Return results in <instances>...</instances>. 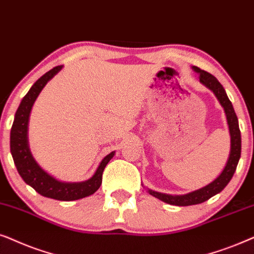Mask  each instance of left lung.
<instances>
[{
	"label": "left lung",
	"instance_id": "obj_1",
	"mask_svg": "<svg viewBox=\"0 0 254 254\" xmlns=\"http://www.w3.org/2000/svg\"><path fill=\"white\" fill-rule=\"evenodd\" d=\"M196 72L200 74V81L204 86H207L209 89H211L214 94L217 97L219 102L224 108L226 114V120H228L230 134H231V151H230L229 160L226 162V166L221 173V175L205 187L198 189L186 195H168L162 194V192H158L154 190H148V192L154 197L159 198V200L166 202L168 204L172 205H180V207H186V205H192L198 204L202 202L209 200L212 196L218 194L225 188V186L229 184L231 178L235 174L236 168H237L239 158H241V150H242V138H241V130H239L238 125V118L236 115L235 110H233L231 101L229 100L228 95H226L224 88L218 80L216 79L214 75L210 73L205 72V70L198 68V67H192Z\"/></svg>",
	"mask_w": 254,
	"mask_h": 254
}]
</instances>
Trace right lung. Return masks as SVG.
<instances>
[{
	"mask_svg": "<svg viewBox=\"0 0 254 254\" xmlns=\"http://www.w3.org/2000/svg\"><path fill=\"white\" fill-rule=\"evenodd\" d=\"M63 66H56L33 83L28 94L23 97L21 104L15 114L11 132H10V151H11L13 162L17 171L26 184L35 189L40 195L45 197L54 198L58 201H74L83 198L95 192L102 184V174L104 167L110 159L114 157L115 152H111L101 161L95 174L89 180L83 182H60L51 177L38 166L32 158L28 146V122L31 108L35 103L37 96L42 92L47 81L52 79Z\"/></svg>",
	"mask_w": 254,
	"mask_h": 254,
	"instance_id": "1",
	"label": "right lung"
}]
</instances>
